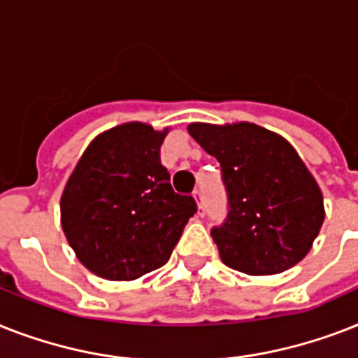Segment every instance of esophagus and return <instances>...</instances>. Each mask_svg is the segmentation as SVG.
I'll return each mask as SVG.
<instances>
[{"instance_id":"obj_1","label":"esophagus","mask_w":358,"mask_h":358,"mask_svg":"<svg viewBox=\"0 0 358 358\" xmlns=\"http://www.w3.org/2000/svg\"><path fill=\"white\" fill-rule=\"evenodd\" d=\"M194 200H196V206H199V215L202 217V215L206 213V206H204V199H202V191L200 189H196L193 193Z\"/></svg>"}]
</instances>
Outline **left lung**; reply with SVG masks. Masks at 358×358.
I'll list each match as a JSON object with an SVG mask.
<instances>
[{
  "instance_id": "1",
  "label": "left lung",
  "mask_w": 358,
  "mask_h": 358,
  "mask_svg": "<svg viewBox=\"0 0 358 358\" xmlns=\"http://www.w3.org/2000/svg\"><path fill=\"white\" fill-rule=\"evenodd\" d=\"M194 141L220 164L228 215L211 229L226 266L280 274L303 259L324 224V196L294 147L254 123H191Z\"/></svg>"
}]
</instances>
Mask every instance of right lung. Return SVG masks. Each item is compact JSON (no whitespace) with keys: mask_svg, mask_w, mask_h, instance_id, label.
I'll return each mask as SVG.
<instances>
[{"mask_svg":"<svg viewBox=\"0 0 358 358\" xmlns=\"http://www.w3.org/2000/svg\"><path fill=\"white\" fill-rule=\"evenodd\" d=\"M167 129L124 123L84 150L60 199L62 229L78 261L104 280L130 281L164 266L196 202L174 193L159 159Z\"/></svg>","mask_w":358,"mask_h":358,"instance_id":"right-lung-1","label":"right lung"}]
</instances>
